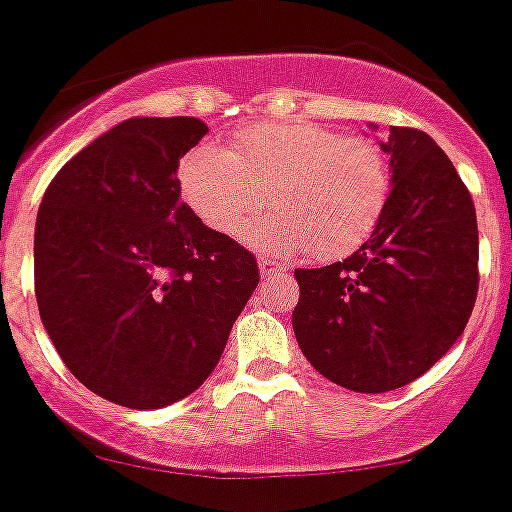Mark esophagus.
<instances>
[{
	"label": "esophagus",
	"mask_w": 512,
	"mask_h": 512,
	"mask_svg": "<svg viewBox=\"0 0 512 512\" xmlns=\"http://www.w3.org/2000/svg\"><path fill=\"white\" fill-rule=\"evenodd\" d=\"M259 269H261V276H286L289 274V269H286L284 264H279V261H271V259H259Z\"/></svg>",
	"instance_id": "1"
}]
</instances>
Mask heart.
<instances>
[{
  "mask_svg": "<svg viewBox=\"0 0 512 512\" xmlns=\"http://www.w3.org/2000/svg\"><path fill=\"white\" fill-rule=\"evenodd\" d=\"M180 193L216 233H233L264 203L274 213L241 238L284 253L332 261L357 251L382 223L392 165L382 145L319 123H253L231 148L201 143L178 165Z\"/></svg>",
  "mask_w": 512,
  "mask_h": 512,
  "instance_id": "1",
  "label": "heart"
}]
</instances>
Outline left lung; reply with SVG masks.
Masks as SVG:
<instances>
[{
    "label": "left lung",
    "mask_w": 512,
    "mask_h": 512,
    "mask_svg": "<svg viewBox=\"0 0 512 512\" xmlns=\"http://www.w3.org/2000/svg\"><path fill=\"white\" fill-rule=\"evenodd\" d=\"M392 198L349 256L296 269V342L311 367L364 394L405 387L457 342L478 296V218L440 145L389 128Z\"/></svg>",
    "instance_id": "8db88e82"
}]
</instances>
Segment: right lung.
Segmentation results:
<instances>
[{"label":"right lung","mask_w":512,"mask_h":512,"mask_svg":"<svg viewBox=\"0 0 512 512\" xmlns=\"http://www.w3.org/2000/svg\"><path fill=\"white\" fill-rule=\"evenodd\" d=\"M198 118H133L67 160L34 226V294L90 392L158 410L196 392L259 286L253 253L180 201Z\"/></svg>","instance_id":"right-lung-1"}]
</instances>
